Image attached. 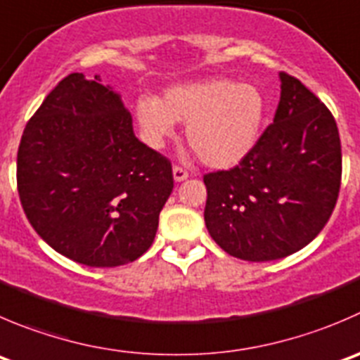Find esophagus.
I'll return each mask as SVG.
<instances>
[{
  "mask_svg": "<svg viewBox=\"0 0 360 360\" xmlns=\"http://www.w3.org/2000/svg\"><path fill=\"white\" fill-rule=\"evenodd\" d=\"M172 174H174V181H176V183H183L184 179H188V172L183 169V167L174 165Z\"/></svg>",
  "mask_w": 360,
  "mask_h": 360,
  "instance_id": "esophagus-1",
  "label": "esophagus"
}]
</instances>
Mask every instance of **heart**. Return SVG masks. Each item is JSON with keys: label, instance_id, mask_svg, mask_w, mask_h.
<instances>
[{"label": "heart", "instance_id": "b5f03b06", "mask_svg": "<svg viewBox=\"0 0 360 360\" xmlns=\"http://www.w3.org/2000/svg\"><path fill=\"white\" fill-rule=\"evenodd\" d=\"M267 112L264 93L253 84L209 77L170 86L163 98L144 95L135 102L142 139L160 149L186 123V141L202 162L229 169L243 162L260 137Z\"/></svg>", "mask_w": 360, "mask_h": 360}]
</instances>
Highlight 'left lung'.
Here are the masks:
<instances>
[{"label":"left lung","mask_w":360,"mask_h":360,"mask_svg":"<svg viewBox=\"0 0 360 360\" xmlns=\"http://www.w3.org/2000/svg\"><path fill=\"white\" fill-rule=\"evenodd\" d=\"M273 124L230 170L205 174L204 219L221 250L248 262L288 257L329 221L341 184V142L330 110L280 73Z\"/></svg>","instance_id":"8db88e82"}]
</instances>
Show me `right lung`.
<instances>
[{
  "label": "right lung",
  "mask_w": 360,
  "mask_h": 360,
  "mask_svg": "<svg viewBox=\"0 0 360 360\" xmlns=\"http://www.w3.org/2000/svg\"><path fill=\"white\" fill-rule=\"evenodd\" d=\"M102 79L70 73L27 121L17 153L20 204L38 236L89 267L149 250L174 188L172 165L142 144Z\"/></svg>",
  "instance_id": "1"
}]
</instances>
